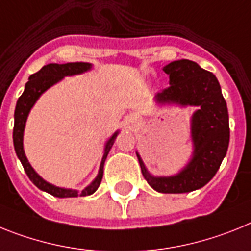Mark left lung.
I'll list each match as a JSON object with an SVG mask.
<instances>
[{"mask_svg":"<svg viewBox=\"0 0 251 251\" xmlns=\"http://www.w3.org/2000/svg\"><path fill=\"white\" fill-rule=\"evenodd\" d=\"M163 71L171 86L158 93V102L197 106L192 117L193 158L174 177H151L139 156L141 172L149 186L160 193H186L210 182L225 158L230 140L228 112L219 80L213 73L188 59L176 60Z\"/></svg>","mask_w":251,"mask_h":251,"instance_id":"1","label":"left lung"}]
</instances>
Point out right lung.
Listing matches in <instances>:
<instances>
[{
    "label": "right lung",
    "mask_w": 251,
    "mask_h": 251,
    "mask_svg": "<svg viewBox=\"0 0 251 251\" xmlns=\"http://www.w3.org/2000/svg\"><path fill=\"white\" fill-rule=\"evenodd\" d=\"M91 68V64L89 63H67V64H55V63H51V64L44 65L43 68L40 69L36 73L31 74L27 80V83L25 86V91H24L23 95L19 97L16 103V108H15V125H14V147L15 151H16L17 156L20 159L21 164H23L24 169H25L27 177L30 178L35 186L38 187L41 191H45L48 193H50L54 197H84V196H89L95 193L99 188V186L101 184L102 177H103V164L104 160L107 158V154L110 151V149L112 148L113 141L116 139L117 132L113 135L112 138L107 141L106 144V148H104V154L103 158H102L101 167H100L99 176L96 177V179L93 180L86 189L78 193V191H73V189H64L59 188V187H55L50 183L45 182L43 178L39 176L36 172L32 169V167L30 165V163L27 162V159L25 156V152H24V147H23V136H24V128H25V123L26 119H27V115H29L30 110L34 106V103L36 102V100L40 97V95L44 91H47L50 86H53L54 83L59 82L63 77L65 75H73V74L82 73V72H86Z\"/></svg>",
    "instance_id": "obj_1"
}]
</instances>
